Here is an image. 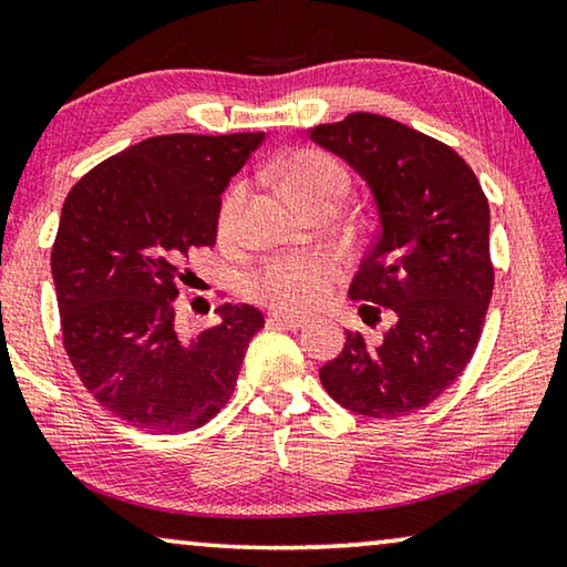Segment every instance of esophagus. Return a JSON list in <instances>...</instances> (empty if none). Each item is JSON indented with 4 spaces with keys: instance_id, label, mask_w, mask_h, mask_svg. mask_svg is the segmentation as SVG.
<instances>
[{
    "instance_id": "34e87169",
    "label": "esophagus",
    "mask_w": 567,
    "mask_h": 567,
    "mask_svg": "<svg viewBox=\"0 0 567 567\" xmlns=\"http://www.w3.org/2000/svg\"><path fill=\"white\" fill-rule=\"evenodd\" d=\"M267 322L272 328H282V330H300L308 318H300V316H287V312H269Z\"/></svg>"
}]
</instances>
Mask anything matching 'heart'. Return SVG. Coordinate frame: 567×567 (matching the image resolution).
<instances>
[{"instance_id":"b5f03b06","label":"heart","mask_w":567,"mask_h":567,"mask_svg":"<svg viewBox=\"0 0 567 567\" xmlns=\"http://www.w3.org/2000/svg\"><path fill=\"white\" fill-rule=\"evenodd\" d=\"M275 176L282 192L302 212H318L322 206H338L346 199L350 176L340 161L316 148H300L280 158ZM245 199V186L235 184L224 194L217 212L219 237H231L237 227L239 206ZM340 262L328 251L302 257L269 259L247 277V295L275 310L302 312L320 305L338 285Z\"/></svg>"}]
</instances>
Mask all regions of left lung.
Wrapping results in <instances>:
<instances>
[{"mask_svg": "<svg viewBox=\"0 0 567 567\" xmlns=\"http://www.w3.org/2000/svg\"><path fill=\"white\" fill-rule=\"evenodd\" d=\"M310 138L371 186L381 229L350 298L368 326L383 310L393 322L379 343L348 330L320 383L361 416H406L442 396L477 350L494 287L487 196L452 146L385 115L350 113Z\"/></svg>", "mask_w": 567, "mask_h": 567, "instance_id": "8db88e82", "label": "left lung"}]
</instances>
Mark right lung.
<instances>
[{"label":"right lung","mask_w":567,"mask_h":567,"mask_svg":"<svg viewBox=\"0 0 567 567\" xmlns=\"http://www.w3.org/2000/svg\"><path fill=\"white\" fill-rule=\"evenodd\" d=\"M265 133H171L90 168L62 204L52 245L62 346L85 389L125 424L184 434L227 406L251 336V305L224 302L214 328L176 326L186 259L217 239L229 178Z\"/></svg>","instance_id":"obj_1"}]
</instances>
